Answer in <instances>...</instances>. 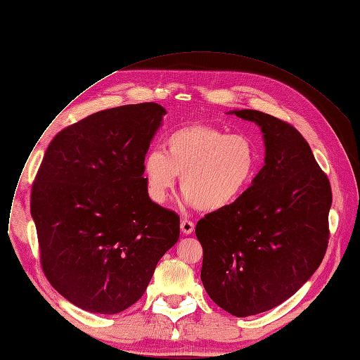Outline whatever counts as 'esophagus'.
Segmentation results:
<instances>
[{
	"mask_svg": "<svg viewBox=\"0 0 360 360\" xmlns=\"http://www.w3.org/2000/svg\"><path fill=\"white\" fill-rule=\"evenodd\" d=\"M180 228H181V232L183 234H186V236H190L192 234V232L195 231V224L190 221V219H181V222H180Z\"/></svg>",
	"mask_w": 360,
	"mask_h": 360,
	"instance_id": "esophagus-1",
	"label": "esophagus"
}]
</instances>
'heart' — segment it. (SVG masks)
I'll use <instances>...</instances> for the list:
<instances>
[{
	"label": "heart",
	"mask_w": 360,
	"mask_h": 360,
	"mask_svg": "<svg viewBox=\"0 0 360 360\" xmlns=\"http://www.w3.org/2000/svg\"><path fill=\"white\" fill-rule=\"evenodd\" d=\"M164 153L148 151L142 170L146 192L162 203L180 176L186 202L202 212L234 205L255 183L260 154L256 142L243 134H228L212 124H187L164 138Z\"/></svg>",
	"instance_id": "obj_1"
}]
</instances>
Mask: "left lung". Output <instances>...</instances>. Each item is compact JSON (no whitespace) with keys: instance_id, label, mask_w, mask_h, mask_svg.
I'll return each mask as SVG.
<instances>
[{"instance_id":"8db88e82","label":"left lung","mask_w":360,"mask_h":360,"mask_svg":"<svg viewBox=\"0 0 360 360\" xmlns=\"http://www.w3.org/2000/svg\"><path fill=\"white\" fill-rule=\"evenodd\" d=\"M232 113L262 128L264 165L234 205L198 222L196 237L210 300L248 316L290 298L320 267L333 195L308 142L290 123L259 110Z\"/></svg>"}]
</instances>
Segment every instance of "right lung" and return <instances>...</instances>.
<instances>
[{
    "instance_id": "right-lung-1",
    "label": "right lung",
    "mask_w": 360,
    "mask_h": 360,
    "mask_svg": "<svg viewBox=\"0 0 360 360\" xmlns=\"http://www.w3.org/2000/svg\"><path fill=\"white\" fill-rule=\"evenodd\" d=\"M165 109L139 103L97 112L49 143L32 186L40 264L74 305L117 314L134 305L180 236V217L148 196L143 157Z\"/></svg>"
}]
</instances>
